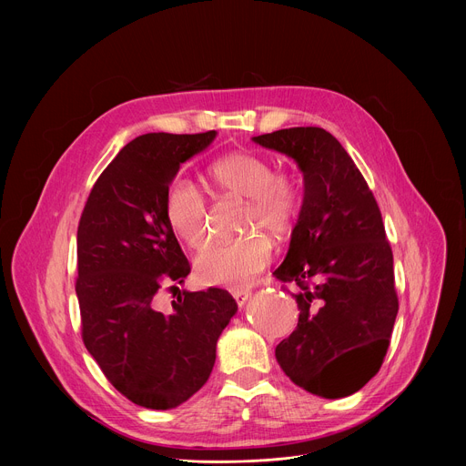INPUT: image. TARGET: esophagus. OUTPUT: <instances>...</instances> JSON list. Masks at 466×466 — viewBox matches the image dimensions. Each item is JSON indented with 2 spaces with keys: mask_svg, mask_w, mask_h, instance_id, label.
<instances>
[{
  "mask_svg": "<svg viewBox=\"0 0 466 466\" xmlns=\"http://www.w3.org/2000/svg\"><path fill=\"white\" fill-rule=\"evenodd\" d=\"M230 293L236 299L238 306H243L248 300V297H250V289L248 288H232Z\"/></svg>",
  "mask_w": 466,
  "mask_h": 466,
  "instance_id": "34e87169",
  "label": "esophagus"
}]
</instances>
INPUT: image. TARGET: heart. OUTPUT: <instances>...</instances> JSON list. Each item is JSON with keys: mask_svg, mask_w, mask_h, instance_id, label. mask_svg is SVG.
Masks as SVG:
<instances>
[{"mask_svg": "<svg viewBox=\"0 0 466 466\" xmlns=\"http://www.w3.org/2000/svg\"><path fill=\"white\" fill-rule=\"evenodd\" d=\"M208 178L218 195L243 201L241 230L252 232L208 243L195 258V273L207 284H245L271 261L273 243L262 232L282 239L295 228L304 207L302 177L295 167L275 169L263 155L236 151L216 160ZM164 216L187 247L207 241V201L187 178H173L166 187Z\"/></svg>", "mask_w": 466, "mask_h": 466, "instance_id": "obj_1", "label": "heart"}]
</instances>
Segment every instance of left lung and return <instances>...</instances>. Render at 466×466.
<instances>
[{
	"label": "left lung",
	"instance_id": "obj_1",
	"mask_svg": "<svg viewBox=\"0 0 466 466\" xmlns=\"http://www.w3.org/2000/svg\"><path fill=\"white\" fill-rule=\"evenodd\" d=\"M252 140L291 157L304 175V207L273 273L295 288L300 313L275 350L277 361L295 385L317 396H349L378 374L398 313L381 212L328 130L291 127Z\"/></svg>",
	"mask_w": 466,
	"mask_h": 466
}]
</instances>
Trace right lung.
Instances as JSON below:
<instances>
[{"mask_svg": "<svg viewBox=\"0 0 466 466\" xmlns=\"http://www.w3.org/2000/svg\"><path fill=\"white\" fill-rule=\"evenodd\" d=\"M216 130L149 132L128 142L96 180L77 228L81 334L106 380L130 402L171 410L201 389L216 345L238 311L219 288L182 291L169 311L160 291L178 289L191 268L166 216V187Z\"/></svg>", "mask_w": 466, "mask_h": 466, "instance_id": "add662e5", "label": "right lung"}]
</instances>
